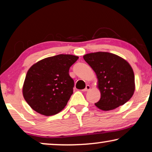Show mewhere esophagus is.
Here are the masks:
<instances>
[{
	"label": "esophagus",
	"instance_id": "1",
	"mask_svg": "<svg viewBox=\"0 0 152 152\" xmlns=\"http://www.w3.org/2000/svg\"><path fill=\"white\" fill-rule=\"evenodd\" d=\"M91 89V86H89V85H86V88L84 89H83V91H88Z\"/></svg>",
	"mask_w": 152,
	"mask_h": 152
}]
</instances>
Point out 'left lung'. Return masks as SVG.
I'll list each match as a JSON object with an SVG mask.
<instances>
[{"label": "left lung", "mask_w": 152, "mask_h": 152, "mask_svg": "<svg viewBox=\"0 0 152 152\" xmlns=\"http://www.w3.org/2000/svg\"><path fill=\"white\" fill-rule=\"evenodd\" d=\"M84 59L94 70L101 93L95 104L103 111L115 109L128 102L134 95L135 77L126 60L107 52L86 54Z\"/></svg>", "instance_id": "left-lung-1"}]
</instances>
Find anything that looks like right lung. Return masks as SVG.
Wrapping results in <instances>:
<instances>
[{
	"label": "right lung",
	"instance_id": "right-lung-1",
	"mask_svg": "<svg viewBox=\"0 0 152 152\" xmlns=\"http://www.w3.org/2000/svg\"><path fill=\"white\" fill-rule=\"evenodd\" d=\"M78 59L71 55H58L41 60L28 70L23 94L33 110L50 116L64 109L73 93L74 80L69 69Z\"/></svg>",
	"mask_w": 152,
	"mask_h": 152
}]
</instances>
